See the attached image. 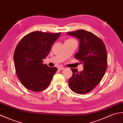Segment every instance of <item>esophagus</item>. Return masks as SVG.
<instances>
[{"mask_svg": "<svg viewBox=\"0 0 123 123\" xmlns=\"http://www.w3.org/2000/svg\"><path fill=\"white\" fill-rule=\"evenodd\" d=\"M58 69L59 70H63L64 69V68L63 67H58Z\"/></svg>", "mask_w": 123, "mask_h": 123, "instance_id": "34e87169", "label": "esophagus"}]
</instances>
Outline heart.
<instances>
[{
    "label": "heart",
    "instance_id": "b5f03b06",
    "mask_svg": "<svg viewBox=\"0 0 123 123\" xmlns=\"http://www.w3.org/2000/svg\"><path fill=\"white\" fill-rule=\"evenodd\" d=\"M74 39H72V38H70V39H69V40H67L66 41H74Z\"/></svg>",
    "mask_w": 123,
    "mask_h": 123
}]
</instances>
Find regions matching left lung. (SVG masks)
I'll list each match as a JSON object with an SVG mask.
<instances>
[{"mask_svg":"<svg viewBox=\"0 0 123 123\" xmlns=\"http://www.w3.org/2000/svg\"><path fill=\"white\" fill-rule=\"evenodd\" d=\"M67 34L79 40V51L74 56L83 64L81 72H78L77 69H71L73 74L69 80V87L78 94L88 93L100 81L107 70L106 46L97 36L85 30L67 32Z\"/></svg>","mask_w":123,"mask_h":123,"instance_id":"left-lung-1","label":"left lung"}]
</instances>
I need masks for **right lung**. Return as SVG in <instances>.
Here are the masks:
<instances>
[{
	"mask_svg": "<svg viewBox=\"0 0 123 123\" xmlns=\"http://www.w3.org/2000/svg\"><path fill=\"white\" fill-rule=\"evenodd\" d=\"M60 35L36 31L25 36L17 44L14 54L16 72L28 89L39 92L49 86L57 69L43 64V60Z\"/></svg>",
	"mask_w": 123,
	"mask_h": 123,
	"instance_id": "obj_1",
	"label": "right lung"
}]
</instances>
